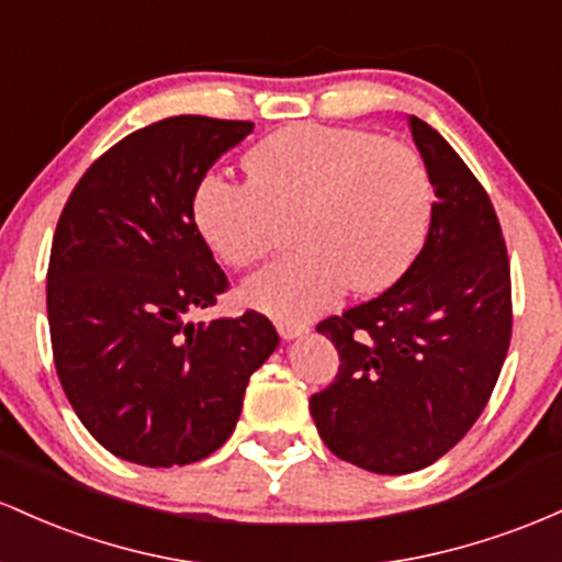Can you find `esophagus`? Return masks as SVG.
<instances>
[{
    "instance_id": "obj_1",
    "label": "esophagus",
    "mask_w": 562,
    "mask_h": 562,
    "mask_svg": "<svg viewBox=\"0 0 562 562\" xmlns=\"http://www.w3.org/2000/svg\"><path fill=\"white\" fill-rule=\"evenodd\" d=\"M276 329H279L283 339H297V337H302V334H307L305 324H289V321H279V324H276Z\"/></svg>"
}]
</instances>
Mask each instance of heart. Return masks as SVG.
Here are the masks:
<instances>
[{
    "mask_svg": "<svg viewBox=\"0 0 562 562\" xmlns=\"http://www.w3.org/2000/svg\"><path fill=\"white\" fill-rule=\"evenodd\" d=\"M249 180L210 172L193 191V220L228 268L273 251L297 217L300 251L244 283L241 297L289 324L313 318L339 294L382 292L419 255L432 217V182L414 148L369 130L292 124L244 156Z\"/></svg>",
    "mask_w": 562,
    "mask_h": 562,
    "instance_id": "obj_1",
    "label": "heart"
}]
</instances>
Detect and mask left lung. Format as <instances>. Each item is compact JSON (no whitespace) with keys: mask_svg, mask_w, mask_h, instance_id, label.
Listing matches in <instances>:
<instances>
[{"mask_svg":"<svg viewBox=\"0 0 562 562\" xmlns=\"http://www.w3.org/2000/svg\"><path fill=\"white\" fill-rule=\"evenodd\" d=\"M435 191L417 260L380 297L315 331L339 352L311 398L334 457L406 475L451 451L481 417L513 337L509 257L485 188L443 137L408 116Z\"/></svg>","mask_w":562,"mask_h":562,"instance_id":"left-lung-1","label":"left lung"}]
</instances>
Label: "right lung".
<instances>
[{
    "label": "right lung",
    "instance_id": "right-lung-1",
    "mask_svg": "<svg viewBox=\"0 0 562 562\" xmlns=\"http://www.w3.org/2000/svg\"><path fill=\"white\" fill-rule=\"evenodd\" d=\"M251 122L172 116L81 175L53 236L47 318L68 403L103 449L191 464L236 430L249 376L279 348L262 313L191 324L228 289L193 220V191Z\"/></svg>",
    "mask_w": 562,
    "mask_h": 562
}]
</instances>
